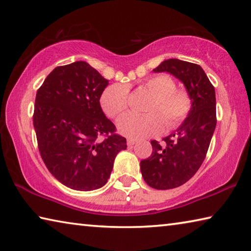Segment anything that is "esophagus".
<instances>
[{"mask_svg":"<svg viewBox=\"0 0 251 251\" xmlns=\"http://www.w3.org/2000/svg\"><path fill=\"white\" fill-rule=\"evenodd\" d=\"M136 143H137V141H136V139H134V138L127 139V145H128V146H133V145H135Z\"/></svg>","mask_w":251,"mask_h":251,"instance_id":"1","label":"esophagus"}]
</instances>
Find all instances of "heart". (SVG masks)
<instances>
[{"label": "heart", "instance_id": "obj_1", "mask_svg": "<svg viewBox=\"0 0 251 251\" xmlns=\"http://www.w3.org/2000/svg\"><path fill=\"white\" fill-rule=\"evenodd\" d=\"M145 87L154 95L147 115L127 113L118 118L117 129L131 138H143L160 133L164 128H175L184 122L192 108L188 93L176 90L174 79L167 75L154 76L146 80ZM129 88L126 84H113L100 96V105L109 117H117L128 107Z\"/></svg>", "mask_w": 251, "mask_h": 251}]
</instances>
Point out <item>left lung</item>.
I'll return each instance as SVG.
<instances>
[{
    "label": "left lung",
    "instance_id": "8db88e82",
    "mask_svg": "<svg viewBox=\"0 0 251 251\" xmlns=\"http://www.w3.org/2000/svg\"><path fill=\"white\" fill-rule=\"evenodd\" d=\"M167 72L185 85L192 108L182 124L163 138L151 141V157L141 161L144 180L155 189L184 185L201 166L216 128L215 88L201 66L177 58L166 59L152 70Z\"/></svg>",
    "mask_w": 251,
    "mask_h": 251
}]
</instances>
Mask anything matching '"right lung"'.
<instances>
[{
    "label": "right lung",
    "mask_w": 251,
    "mask_h": 251,
    "mask_svg": "<svg viewBox=\"0 0 251 251\" xmlns=\"http://www.w3.org/2000/svg\"><path fill=\"white\" fill-rule=\"evenodd\" d=\"M107 85L88 63L77 61L55 67L36 93L33 124L40 154L50 173L71 189L103 187L116 155L127 147L100 107ZM101 134L104 141L98 139Z\"/></svg>",
    "instance_id": "1"
}]
</instances>
